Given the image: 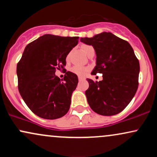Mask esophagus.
<instances>
[{
	"mask_svg": "<svg viewBox=\"0 0 157 157\" xmlns=\"http://www.w3.org/2000/svg\"><path fill=\"white\" fill-rule=\"evenodd\" d=\"M78 79H79V80H80H80H83V79H84V78H83V77H78Z\"/></svg>",
	"mask_w": 157,
	"mask_h": 157,
	"instance_id": "34e87169",
	"label": "esophagus"
}]
</instances>
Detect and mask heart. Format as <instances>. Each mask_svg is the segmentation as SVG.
I'll return each instance as SVG.
<instances>
[{"instance_id":"b5f03b06","label":"heart","mask_w":157,"mask_h":157,"mask_svg":"<svg viewBox=\"0 0 157 157\" xmlns=\"http://www.w3.org/2000/svg\"><path fill=\"white\" fill-rule=\"evenodd\" d=\"M93 47L91 46H84L83 47H82V49H83V51L85 52V53L87 55L88 52H89V50L92 49ZM69 58V55H67V57H66V59ZM71 71L74 74H75V75H78V76H80V77H82V76H85V75H86V74L88 73V71H89V68L87 67H84V66H74L72 68H71Z\"/></svg>"}]
</instances>
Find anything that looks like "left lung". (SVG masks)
I'll return each mask as SVG.
<instances>
[{
    "label": "left lung",
    "mask_w": 157,
    "mask_h": 157,
    "mask_svg": "<svg viewBox=\"0 0 157 157\" xmlns=\"http://www.w3.org/2000/svg\"><path fill=\"white\" fill-rule=\"evenodd\" d=\"M81 42L92 46L97 55L91 75L102 74L103 80L87 79L88 103L94 112L112 116L121 112L134 97L139 85L140 63L131 45L111 32L93 37H81Z\"/></svg>",
    "instance_id": "obj_1"
}]
</instances>
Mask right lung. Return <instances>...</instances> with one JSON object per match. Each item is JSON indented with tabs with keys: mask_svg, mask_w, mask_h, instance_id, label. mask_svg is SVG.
Here are the masks:
<instances>
[{
	"mask_svg": "<svg viewBox=\"0 0 157 157\" xmlns=\"http://www.w3.org/2000/svg\"><path fill=\"white\" fill-rule=\"evenodd\" d=\"M78 40L79 37L44 35L25 48L17 65L18 90L27 106L40 117L55 120L69 110L78 78L66 71L60 80L55 71L66 70V57Z\"/></svg>",
	"mask_w": 157,
	"mask_h": 157,
	"instance_id": "obj_1",
	"label": "right lung"
}]
</instances>
